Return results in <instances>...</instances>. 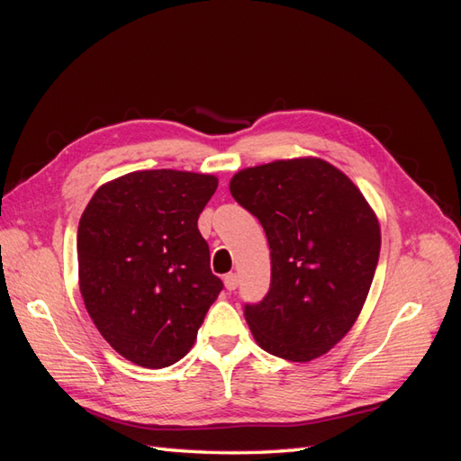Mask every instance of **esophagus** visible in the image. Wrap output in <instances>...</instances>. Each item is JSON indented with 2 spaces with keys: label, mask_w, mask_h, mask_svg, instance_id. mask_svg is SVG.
Here are the masks:
<instances>
[{
  "label": "esophagus",
  "mask_w": 461,
  "mask_h": 461,
  "mask_svg": "<svg viewBox=\"0 0 461 461\" xmlns=\"http://www.w3.org/2000/svg\"><path fill=\"white\" fill-rule=\"evenodd\" d=\"M223 285L228 291H236L238 289V276H236V273H228V276L223 277Z\"/></svg>",
  "instance_id": "34e87169"
}]
</instances>
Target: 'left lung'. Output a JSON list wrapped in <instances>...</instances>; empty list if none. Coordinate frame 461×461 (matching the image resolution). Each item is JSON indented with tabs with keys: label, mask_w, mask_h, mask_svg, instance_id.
Returning a JSON list of instances; mask_svg holds the SVG:
<instances>
[{
	"label": "left lung",
	"mask_w": 461,
	"mask_h": 461,
	"mask_svg": "<svg viewBox=\"0 0 461 461\" xmlns=\"http://www.w3.org/2000/svg\"><path fill=\"white\" fill-rule=\"evenodd\" d=\"M271 249V285L243 309L258 345L293 362L325 355L355 325L375 277L380 225L348 176L321 158L277 160L233 176Z\"/></svg>",
	"instance_id": "obj_1"
}]
</instances>
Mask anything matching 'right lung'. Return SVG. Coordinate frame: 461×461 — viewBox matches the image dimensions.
Listing matches in <instances>:
<instances>
[{"instance_id": "add662e5", "label": "right lung", "mask_w": 461, "mask_h": 461, "mask_svg": "<svg viewBox=\"0 0 461 461\" xmlns=\"http://www.w3.org/2000/svg\"><path fill=\"white\" fill-rule=\"evenodd\" d=\"M218 178L142 170L101 185L79 231V289L109 345L144 368L185 357L223 283L198 218Z\"/></svg>"}]
</instances>
